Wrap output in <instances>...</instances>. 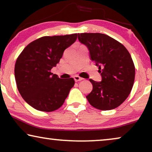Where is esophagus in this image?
Returning <instances> with one entry per match:
<instances>
[{
    "instance_id": "34e87169",
    "label": "esophagus",
    "mask_w": 152,
    "mask_h": 152,
    "mask_svg": "<svg viewBox=\"0 0 152 152\" xmlns=\"http://www.w3.org/2000/svg\"><path fill=\"white\" fill-rule=\"evenodd\" d=\"M74 80L75 82H80V81L83 80V78L80 77H79L77 75H75V76H74Z\"/></svg>"
}]
</instances>
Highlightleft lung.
Here are the masks:
<instances>
[{
	"mask_svg": "<svg viewBox=\"0 0 152 152\" xmlns=\"http://www.w3.org/2000/svg\"><path fill=\"white\" fill-rule=\"evenodd\" d=\"M86 45L91 61L99 67L101 82L90 79L93 90L86 96L91 106L106 111L119 107L131 93L135 79V66L123 45L101 33L78 34Z\"/></svg>",
	"mask_w": 152,
	"mask_h": 152,
	"instance_id": "left-lung-1",
	"label": "left lung"
}]
</instances>
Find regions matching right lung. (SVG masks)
<instances>
[{"label": "right lung", "instance_id": "obj_1", "mask_svg": "<svg viewBox=\"0 0 152 152\" xmlns=\"http://www.w3.org/2000/svg\"><path fill=\"white\" fill-rule=\"evenodd\" d=\"M77 37V34L43 37L27 45L18 57L14 68L18 90L34 109L50 112L63 105L75 81L60 79L50 70Z\"/></svg>", "mask_w": 152, "mask_h": 152}]
</instances>
